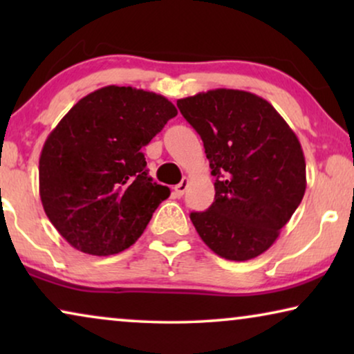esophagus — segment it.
Here are the masks:
<instances>
[{
  "label": "esophagus",
  "instance_id": "obj_1",
  "mask_svg": "<svg viewBox=\"0 0 354 354\" xmlns=\"http://www.w3.org/2000/svg\"><path fill=\"white\" fill-rule=\"evenodd\" d=\"M188 183H190V180H188L187 177L182 178V182L178 183V185H176V188H174V193H176V196H183V193H185V190L188 188Z\"/></svg>",
  "mask_w": 354,
  "mask_h": 354
}]
</instances>
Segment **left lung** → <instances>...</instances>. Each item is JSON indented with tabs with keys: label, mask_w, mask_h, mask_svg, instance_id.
<instances>
[{
	"label": "left lung",
	"mask_w": 354,
	"mask_h": 354,
	"mask_svg": "<svg viewBox=\"0 0 354 354\" xmlns=\"http://www.w3.org/2000/svg\"><path fill=\"white\" fill-rule=\"evenodd\" d=\"M216 177L214 203L190 219L201 240L230 261L263 254L301 203L306 162L274 106L243 90L217 88L177 101Z\"/></svg>",
	"instance_id": "1"
}]
</instances>
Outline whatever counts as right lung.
Masks as SVG:
<instances>
[{
    "label": "right lung",
    "instance_id": "obj_1",
    "mask_svg": "<svg viewBox=\"0 0 354 354\" xmlns=\"http://www.w3.org/2000/svg\"><path fill=\"white\" fill-rule=\"evenodd\" d=\"M171 101L132 86H103L71 108L40 154V198L75 250H127L171 190L148 176L142 148L176 118Z\"/></svg>",
    "mask_w": 354,
    "mask_h": 354
}]
</instances>
